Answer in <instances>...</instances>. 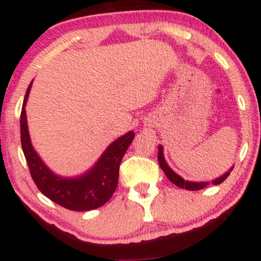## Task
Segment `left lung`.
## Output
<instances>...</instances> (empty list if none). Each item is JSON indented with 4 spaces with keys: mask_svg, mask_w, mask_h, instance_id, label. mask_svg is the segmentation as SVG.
<instances>
[{
    "mask_svg": "<svg viewBox=\"0 0 261 261\" xmlns=\"http://www.w3.org/2000/svg\"><path fill=\"white\" fill-rule=\"evenodd\" d=\"M158 151H160V152H158V163H160L162 170L166 173L167 178H168L169 180L173 182V184H175L176 187L185 189V190H200V189H203L206 187V185H207V182H194V181L184 180V179L180 178V176H179L178 174H175V173L169 168L168 164L166 163L161 146H160V148H158ZM230 170H232V169H230ZM229 173L230 172H227L226 174L221 176V178H218V179H216V180L212 181V184H215V185L221 184V182H222L223 180H226L227 176L229 175Z\"/></svg>",
    "mask_w": 261,
    "mask_h": 261,
    "instance_id": "1",
    "label": "left lung"
}]
</instances>
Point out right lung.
Returning <instances> with one entry per match:
<instances>
[{
    "label": "right lung",
    "mask_w": 261,
    "mask_h": 261,
    "mask_svg": "<svg viewBox=\"0 0 261 261\" xmlns=\"http://www.w3.org/2000/svg\"><path fill=\"white\" fill-rule=\"evenodd\" d=\"M32 83L27 89L20 113V142L33 180L45 196L71 211H89L100 207L109 201L116 190L121 160L133 142L135 134L130 131L114 141L100 160L86 174L77 178L55 175L39 158L29 139L24 106Z\"/></svg>",
    "instance_id": "right-lung-1"
}]
</instances>
